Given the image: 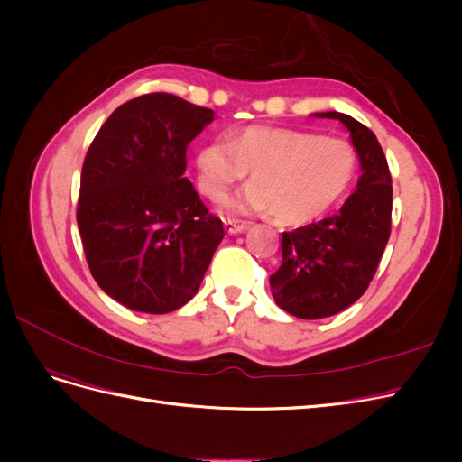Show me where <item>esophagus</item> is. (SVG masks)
Segmentation results:
<instances>
[{
	"label": "esophagus",
	"mask_w": 462,
	"mask_h": 462,
	"mask_svg": "<svg viewBox=\"0 0 462 462\" xmlns=\"http://www.w3.org/2000/svg\"><path fill=\"white\" fill-rule=\"evenodd\" d=\"M223 226H226V231L229 235H236V233L246 231L250 223L248 221H236V219H223Z\"/></svg>",
	"instance_id": "obj_1"
}]
</instances>
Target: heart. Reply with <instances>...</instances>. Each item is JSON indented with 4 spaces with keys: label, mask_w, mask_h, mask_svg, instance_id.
<instances>
[{
    "label": "heart",
    "mask_w": 462,
    "mask_h": 462,
    "mask_svg": "<svg viewBox=\"0 0 462 462\" xmlns=\"http://www.w3.org/2000/svg\"><path fill=\"white\" fill-rule=\"evenodd\" d=\"M356 165V150L345 138L291 129L248 127L197 153L199 187L208 199H223L250 171L253 183L227 199L226 209L272 212L283 223L324 216L351 187Z\"/></svg>",
    "instance_id": "1"
}]
</instances>
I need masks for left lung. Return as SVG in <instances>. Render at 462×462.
I'll use <instances>...</instances> for the list:
<instances>
[{
    "mask_svg": "<svg viewBox=\"0 0 462 462\" xmlns=\"http://www.w3.org/2000/svg\"><path fill=\"white\" fill-rule=\"evenodd\" d=\"M337 119L351 133L360 177L337 214L283 233V262L270 275L275 304L302 319L337 314L368 289L391 233L393 189L375 134L339 111L312 114Z\"/></svg>",
    "mask_w": 462,
    "mask_h": 462,
    "instance_id": "8db88e82",
    "label": "left lung"
}]
</instances>
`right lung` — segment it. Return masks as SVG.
Returning a JSON list of instances; mask_svg holds the SVG:
<instances>
[{"instance_id":"right-lung-1","label":"right lung","mask_w":462,"mask_h":462,"mask_svg":"<svg viewBox=\"0 0 462 462\" xmlns=\"http://www.w3.org/2000/svg\"><path fill=\"white\" fill-rule=\"evenodd\" d=\"M214 111L153 92L119 106L92 141L80 173L77 223L92 277L136 312L187 304L223 239L183 175L187 146Z\"/></svg>"}]
</instances>
